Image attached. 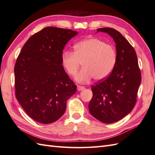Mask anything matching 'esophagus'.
Instances as JSON below:
<instances>
[{"label":"esophagus","instance_id":"34e87169","mask_svg":"<svg viewBox=\"0 0 155 155\" xmlns=\"http://www.w3.org/2000/svg\"><path fill=\"white\" fill-rule=\"evenodd\" d=\"M77 89L79 91H81L85 89V87L84 86H80V85H78L77 86Z\"/></svg>","mask_w":155,"mask_h":155}]
</instances>
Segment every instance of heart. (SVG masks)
<instances>
[{"label": "heart", "mask_w": 155, "mask_h": 155, "mask_svg": "<svg viewBox=\"0 0 155 155\" xmlns=\"http://www.w3.org/2000/svg\"><path fill=\"white\" fill-rule=\"evenodd\" d=\"M62 65L69 75H74L80 67L75 80L87 83L93 78L103 80L111 74L116 62V52L112 45L97 38H88L75 44L74 53L65 52L62 55Z\"/></svg>", "instance_id": "obj_1"}]
</instances>
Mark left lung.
Instances as JSON below:
<instances>
[{"mask_svg": "<svg viewBox=\"0 0 155 155\" xmlns=\"http://www.w3.org/2000/svg\"><path fill=\"white\" fill-rule=\"evenodd\" d=\"M100 31L108 33L114 40L116 62L108 77L92 86L89 110L100 122L110 124L133 110L141 76L136 52L125 37L110 28H99L97 32Z\"/></svg>", "mask_w": 155, "mask_h": 155, "instance_id": "obj_1", "label": "left lung"}]
</instances>
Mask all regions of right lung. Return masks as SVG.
<instances>
[{
  "instance_id": "1",
  "label": "right lung",
  "mask_w": 155,
  "mask_h": 155,
  "mask_svg": "<svg viewBox=\"0 0 155 155\" xmlns=\"http://www.w3.org/2000/svg\"><path fill=\"white\" fill-rule=\"evenodd\" d=\"M77 31L47 27L22 47L14 67L16 97L27 114L41 124L58 120L77 86L62 62L63 49Z\"/></svg>"
}]
</instances>
